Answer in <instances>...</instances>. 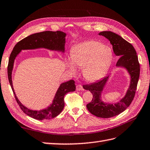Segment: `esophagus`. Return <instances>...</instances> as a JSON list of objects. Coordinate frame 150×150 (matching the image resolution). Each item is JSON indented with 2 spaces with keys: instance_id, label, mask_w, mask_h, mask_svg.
Returning a JSON list of instances; mask_svg holds the SVG:
<instances>
[{
  "instance_id": "1",
  "label": "esophagus",
  "mask_w": 150,
  "mask_h": 150,
  "mask_svg": "<svg viewBox=\"0 0 150 150\" xmlns=\"http://www.w3.org/2000/svg\"><path fill=\"white\" fill-rule=\"evenodd\" d=\"M76 90H77V91H81V90H83L82 85H76Z\"/></svg>"
}]
</instances>
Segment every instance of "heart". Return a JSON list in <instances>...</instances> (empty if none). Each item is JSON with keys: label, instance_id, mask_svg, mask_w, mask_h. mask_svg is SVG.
<instances>
[{"label": "heart", "instance_id": "obj_1", "mask_svg": "<svg viewBox=\"0 0 150 150\" xmlns=\"http://www.w3.org/2000/svg\"><path fill=\"white\" fill-rule=\"evenodd\" d=\"M113 58L112 49L101 43L87 41L76 45L71 52L69 65L76 72L74 65L83 68L84 78L94 81L100 79L108 71Z\"/></svg>", "mask_w": 150, "mask_h": 150}]
</instances>
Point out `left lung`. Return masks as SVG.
<instances>
[{"label":"left lung","mask_w":150,"mask_h":150,"mask_svg":"<svg viewBox=\"0 0 150 150\" xmlns=\"http://www.w3.org/2000/svg\"><path fill=\"white\" fill-rule=\"evenodd\" d=\"M99 35H102L108 39L115 55L120 56L116 66L125 67L131 76L130 86L126 94L120 101L114 105L105 103L101 99V94L109 76L98 81L83 86L84 89L91 91L93 96L92 101L86 105L88 110L96 117L110 118L121 114L130 105L137 89L140 75V65L134 46L121 36L111 31H102L99 33Z\"/></svg>","instance_id":"8db88e82"}]
</instances>
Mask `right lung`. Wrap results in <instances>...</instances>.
Returning a JSON list of instances; mask_svg holds the SVG:
<instances>
[{
    "mask_svg": "<svg viewBox=\"0 0 150 150\" xmlns=\"http://www.w3.org/2000/svg\"><path fill=\"white\" fill-rule=\"evenodd\" d=\"M66 34L62 31H46L35 34L29 35L16 44L10 54L8 65V76L9 82L11 85L15 98L20 108L26 115L29 117L38 120H44V119H52L58 115L64 108V96L67 93L73 92L76 90L75 81L70 80L63 83L58 89L54 100L52 104L48 108L42 110H32L26 108L18 101L16 98L14 89L13 87L11 74L13 67L14 60L18 53L22 50L25 49H35L37 48H45L50 50H55L64 52Z\"/></svg>",
    "mask_w": 150,
    "mask_h": 150,
    "instance_id": "add662e5",
    "label": "right lung"
}]
</instances>
